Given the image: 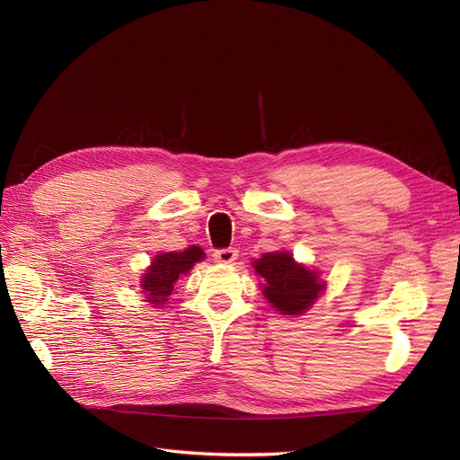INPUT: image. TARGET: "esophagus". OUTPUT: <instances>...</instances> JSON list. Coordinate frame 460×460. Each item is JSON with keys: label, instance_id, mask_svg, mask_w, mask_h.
Listing matches in <instances>:
<instances>
[{"label": "esophagus", "instance_id": "esophagus-1", "mask_svg": "<svg viewBox=\"0 0 460 460\" xmlns=\"http://www.w3.org/2000/svg\"><path fill=\"white\" fill-rule=\"evenodd\" d=\"M215 261L220 262V264H230L234 262L235 259H238V249L235 247H226V249H218V252H215Z\"/></svg>", "mask_w": 460, "mask_h": 460}]
</instances>
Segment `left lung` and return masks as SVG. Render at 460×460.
<instances>
[{
	"instance_id": "1",
	"label": "left lung",
	"mask_w": 460,
	"mask_h": 460,
	"mask_svg": "<svg viewBox=\"0 0 460 460\" xmlns=\"http://www.w3.org/2000/svg\"><path fill=\"white\" fill-rule=\"evenodd\" d=\"M255 274L262 278L261 291L272 309L286 316H301L324 294L326 282L318 270L297 262L289 252L264 253L252 262Z\"/></svg>"
}]
</instances>
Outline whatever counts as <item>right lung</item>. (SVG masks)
<instances>
[{"label":"right lung","mask_w":460,"mask_h":460,"mask_svg":"<svg viewBox=\"0 0 460 460\" xmlns=\"http://www.w3.org/2000/svg\"><path fill=\"white\" fill-rule=\"evenodd\" d=\"M205 259L203 249L190 245L184 252H166L153 257L140 278L142 294L151 307H161L174 294L180 276H186L193 264Z\"/></svg>","instance_id":"obj_1"}]
</instances>
